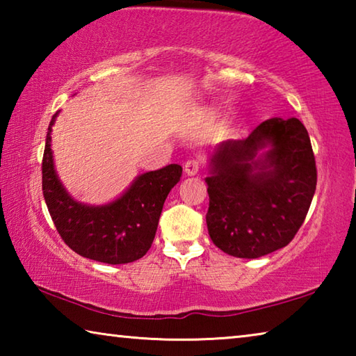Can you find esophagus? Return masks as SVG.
<instances>
[{
    "label": "esophagus",
    "instance_id": "34e87169",
    "mask_svg": "<svg viewBox=\"0 0 356 356\" xmlns=\"http://www.w3.org/2000/svg\"><path fill=\"white\" fill-rule=\"evenodd\" d=\"M201 160L200 159H188L185 161V174H188V176H195V174H197L201 171Z\"/></svg>",
    "mask_w": 356,
    "mask_h": 356
}]
</instances>
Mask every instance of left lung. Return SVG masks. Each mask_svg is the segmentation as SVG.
Masks as SVG:
<instances>
[{"label":"left lung","instance_id":"obj_1","mask_svg":"<svg viewBox=\"0 0 356 356\" xmlns=\"http://www.w3.org/2000/svg\"><path fill=\"white\" fill-rule=\"evenodd\" d=\"M267 145L269 152L257 157ZM206 182L215 246L243 259L284 248L303 225L317 185L308 130L297 118L264 120L245 140L221 144Z\"/></svg>","mask_w":356,"mask_h":356}]
</instances>
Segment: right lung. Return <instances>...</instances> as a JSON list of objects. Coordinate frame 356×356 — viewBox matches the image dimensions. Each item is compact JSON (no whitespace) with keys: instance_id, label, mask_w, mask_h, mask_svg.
Returning a JSON list of instances; mask_svg holds the SVG:
<instances>
[{"instance_id":"obj_1","label":"right lung","mask_w":356,"mask_h":356,"mask_svg":"<svg viewBox=\"0 0 356 356\" xmlns=\"http://www.w3.org/2000/svg\"><path fill=\"white\" fill-rule=\"evenodd\" d=\"M58 116L48 125L42 191L56 231L72 251L104 264H129L141 259L152 246L168 193L182 176V166L168 165L141 174L130 188L108 206L89 207L65 193L53 168L50 134Z\"/></svg>"}]
</instances>
